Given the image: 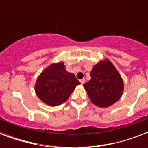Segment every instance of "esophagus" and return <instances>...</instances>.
I'll return each mask as SVG.
<instances>
[{
	"label": "esophagus",
	"mask_w": 148,
	"mask_h": 148,
	"mask_svg": "<svg viewBox=\"0 0 148 148\" xmlns=\"http://www.w3.org/2000/svg\"><path fill=\"white\" fill-rule=\"evenodd\" d=\"M81 84H84L85 83V79H82V80H81Z\"/></svg>",
	"instance_id": "34e87169"
}]
</instances>
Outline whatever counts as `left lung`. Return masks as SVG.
I'll return each mask as SVG.
<instances>
[{
	"mask_svg": "<svg viewBox=\"0 0 148 148\" xmlns=\"http://www.w3.org/2000/svg\"><path fill=\"white\" fill-rule=\"evenodd\" d=\"M91 79L84 84L90 101L100 108L116 103L124 91L121 74L108 59L101 60L90 72Z\"/></svg>",
	"mask_w": 148,
	"mask_h": 148,
	"instance_id": "obj_1",
	"label": "left lung"
}]
</instances>
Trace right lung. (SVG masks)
I'll return each mask as SVG.
<instances>
[{
  "mask_svg": "<svg viewBox=\"0 0 148 148\" xmlns=\"http://www.w3.org/2000/svg\"><path fill=\"white\" fill-rule=\"evenodd\" d=\"M80 84L74 74L65 70L64 63H53L38 76L34 89L40 101L53 107L64 103Z\"/></svg>",
  "mask_w": 148,
  "mask_h": 148,
  "instance_id": "right-lung-1",
  "label": "right lung"
}]
</instances>
